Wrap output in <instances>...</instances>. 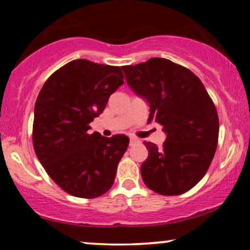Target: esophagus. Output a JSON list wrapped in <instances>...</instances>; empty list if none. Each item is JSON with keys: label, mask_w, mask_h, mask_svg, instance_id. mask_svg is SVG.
I'll return each instance as SVG.
<instances>
[{"label": "esophagus", "mask_w": 250, "mask_h": 250, "mask_svg": "<svg viewBox=\"0 0 250 250\" xmlns=\"http://www.w3.org/2000/svg\"><path fill=\"white\" fill-rule=\"evenodd\" d=\"M136 142H139V140L135 139V137H130V140H129V145H130V146L135 145V143H136Z\"/></svg>", "instance_id": "obj_1"}]
</instances>
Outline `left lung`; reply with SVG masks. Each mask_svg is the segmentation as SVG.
<instances>
[{"label": "left lung", "instance_id": "obj_1", "mask_svg": "<svg viewBox=\"0 0 250 250\" xmlns=\"http://www.w3.org/2000/svg\"><path fill=\"white\" fill-rule=\"evenodd\" d=\"M129 88L147 101L148 123L162 125L161 148L145 142L143 182L161 195H180L207 173L219 139V116L205 85L193 71L161 57L125 65Z\"/></svg>", "mask_w": 250, "mask_h": 250}]
</instances>
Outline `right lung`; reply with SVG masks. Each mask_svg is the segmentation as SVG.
<instances>
[{
    "label": "right lung",
    "instance_id": "1",
    "mask_svg": "<svg viewBox=\"0 0 250 250\" xmlns=\"http://www.w3.org/2000/svg\"><path fill=\"white\" fill-rule=\"evenodd\" d=\"M123 83L120 67L80 59L56 70L40 90L34 109V149L51 180L73 196L94 199L113 186L129 139L88 130Z\"/></svg>",
    "mask_w": 250,
    "mask_h": 250
}]
</instances>
